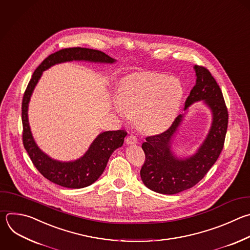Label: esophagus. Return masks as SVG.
<instances>
[{
    "mask_svg": "<svg viewBox=\"0 0 250 250\" xmlns=\"http://www.w3.org/2000/svg\"><path fill=\"white\" fill-rule=\"evenodd\" d=\"M125 143L127 145H132V144H135L137 143V138L134 136V135H128L125 139Z\"/></svg>",
    "mask_w": 250,
    "mask_h": 250,
    "instance_id": "obj_1",
    "label": "esophagus"
}]
</instances>
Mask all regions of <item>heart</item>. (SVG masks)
Listing matches in <instances>:
<instances>
[{"mask_svg": "<svg viewBox=\"0 0 250 250\" xmlns=\"http://www.w3.org/2000/svg\"><path fill=\"white\" fill-rule=\"evenodd\" d=\"M183 97L179 79L163 73L138 72L123 80L114 109L121 119H137L143 132L155 134L170 127Z\"/></svg>", "mask_w": 250, "mask_h": 250, "instance_id": "heart-1", "label": "heart"}]
</instances>
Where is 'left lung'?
Wrapping results in <instances>:
<instances>
[{
	"label": "left lung",
	"instance_id": "obj_1",
	"mask_svg": "<svg viewBox=\"0 0 250 250\" xmlns=\"http://www.w3.org/2000/svg\"><path fill=\"white\" fill-rule=\"evenodd\" d=\"M196 82L186 101L185 111L192 104L203 101L210 110V129L195 153L178 157L172 151V142L185 114L177 117L165 132L146 137L142 144L145 162L140 177L149 189L162 194H176L194 187L208 173L224 147L228 128V110L223 93L210 71L199 65L193 66Z\"/></svg>",
	"mask_w": 250,
	"mask_h": 250
}]
</instances>
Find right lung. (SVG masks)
Returning <instances> with one entry per match:
<instances>
[{"mask_svg":"<svg viewBox=\"0 0 250 250\" xmlns=\"http://www.w3.org/2000/svg\"><path fill=\"white\" fill-rule=\"evenodd\" d=\"M72 61L95 63H114L117 62L101 51L80 47L62 49L46 58L33 72L23 95L21 106L22 140L33 165L43 177L63 188H82L92 185L100 178L113 152L123 146L126 132L125 130L101 132L83 156L68 162L55 160L38 147L28 121V106L31 95L43 71L55 64Z\"/></svg>","mask_w":250,"mask_h":250,"instance_id":"right-lung-1","label":"right lung"}]
</instances>
